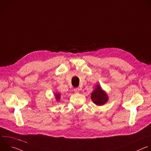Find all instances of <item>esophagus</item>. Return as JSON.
<instances>
[{
	"instance_id": "esophagus-1",
	"label": "esophagus",
	"mask_w": 151,
	"mask_h": 151,
	"mask_svg": "<svg viewBox=\"0 0 151 151\" xmlns=\"http://www.w3.org/2000/svg\"><path fill=\"white\" fill-rule=\"evenodd\" d=\"M73 91H74V92H75L76 93H79V91H80V89H79V88H74Z\"/></svg>"
}]
</instances>
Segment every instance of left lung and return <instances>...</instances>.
I'll return each instance as SVG.
<instances>
[{"label":"left lung","instance_id":"left-lung-1","mask_svg":"<svg viewBox=\"0 0 151 151\" xmlns=\"http://www.w3.org/2000/svg\"><path fill=\"white\" fill-rule=\"evenodd\" d=\"M91 98L93 103L97 106H103L109 100L107 94L99 85L96 86L95 89L91 93Z\"/></svg>","mask_w":151,"mask_h":151}]
</instances>
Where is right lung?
<instances>
[{
    "instance_id": "obj_1",
    "label": "right lung",
    "mask_w": 151,
    "mask_h": 151,
    "mask_svg": "<svg viewBox=\"0 0 151 151\" xmlns=\"http://www.w3.org/2000/svg\"><path fill=\"white\" fill-rule=\"evenodd\" d=\"M55 98H56L57 101H59V99L60 98V94H59L58 93H55Z\"/></svg>"
}]
</instances>
